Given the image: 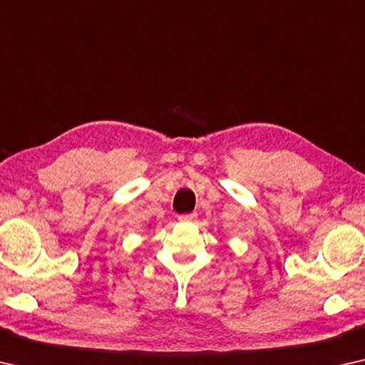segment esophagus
Returning <instances> with one entry per match:
<instances>
[{"mask_svg":"<svg viewBox=\"0 0 365 365\" xmlns=\"http://www.w3.org/2000/svg\"><path fill=\"white\" fill-rule=\"evenodd\" d=\"M179 222H184V223H192L195 222V218H197V214H182L179 215Z\"/></svg>","mask_w":365,"mask_h":365,"instance_id":"esophagus-1","label":"esophagus"}]
</instances>
